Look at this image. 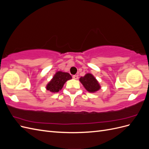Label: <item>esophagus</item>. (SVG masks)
Listing matches in <instances>:
<instances>
[{
    "label": "esophagus",
    "mask_w": 149,
    "mask_h": 149,
    "mask_svg": "<svg viewBox=\"0 0 149 149\" xmlns=\"http://www.w3.org/2000/svg\"><path fill=\"white\" fill-rule=\"evenodd\" d=\"M73 78L74 79H78V75H73Z\"/></svg>",
    "instance_id": "esophagus-1"
}]
</instances>
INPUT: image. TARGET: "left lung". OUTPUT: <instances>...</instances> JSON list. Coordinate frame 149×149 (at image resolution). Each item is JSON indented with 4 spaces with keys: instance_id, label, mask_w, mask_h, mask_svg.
<instances>
[{
    "instance_id": "8db88e82",
    "label": "left lung",
    "mask_w": 149,
    "mask_h": 149,
    "mask_svg": "<svg viewBox=\"0 0 149 149\" xmlns=\"http://www.w3.org/2000/svg\"><path fill=\"white\" fill-rule=\"evenodd\" d=\"M79 81L89 93H94L101 89V86L97 80L91 73H87L84 76L81 77Z\"/></svg>"
}]
</instances>
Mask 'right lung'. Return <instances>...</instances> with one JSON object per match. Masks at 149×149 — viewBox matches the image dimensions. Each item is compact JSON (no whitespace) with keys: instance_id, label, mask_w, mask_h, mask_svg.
Instances as JSON below:
<instances>
[{"instance_id":"right-lung-1","label":"right lung","mask_w":149,"mask_h":149,"mask_svg":"<svg viewBox=\"0 0 149 149\" xmlns=\"http://www.w3.org/2000/svg\"><path fill=\"white\" fill-rule=\"evenodd\" d=\"M71 79H72V77L68 73L61 71H57L50 81L47 84L46 89L48 91L53 93H58L63 87L64 84L67 81Z\"/></svg>"}]
</instances>
